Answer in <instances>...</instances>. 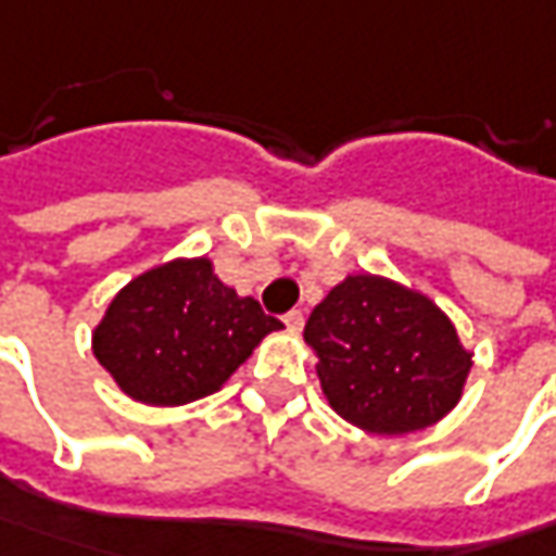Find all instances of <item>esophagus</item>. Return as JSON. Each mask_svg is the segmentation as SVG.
<instances>
[{"instance_id":"esophagus-1","label":"esophagus","mask_w":556,"mask_h":556,"mask_svg":"<svg viewBox=\"0 0 556 556\" xmlns=\"http://www.w3.org/2000/svg\"><path fill=\"white\" fill-rule=\"evenodd\" d=\"M282 320H286V326H289L292 332H299V329L304 326V314H302V311H289V314H286Z\"/></svg>"}]
</instances>
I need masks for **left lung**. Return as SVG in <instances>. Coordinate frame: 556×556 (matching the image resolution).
I'll return each instance as SVG.
<instances>
[{
  "label": "left lung",
  "mask_w": 556,
  "mask_h": 556,
  "mask_svg": "<svg viewBox=\"0 0 556 556\" xmlns=\"http://www.w3.org/2000/svg\"><path fill=\"white\" fill-rule=\"evenodd\" d=\"M329 407L379 435L439 422L460 401L472 354L426 295L382 277H349L304 324Z\"/></svg>",
  "instance_id": "8db88e82"
}]
</instances>
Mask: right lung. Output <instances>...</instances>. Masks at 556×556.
Returning <instances> with one entry per match:
<instances>
[{
  "mask_svg": "<svg viewBox=\"0 0 556 556\" xmlns=\"http://www.w3.org/2000/svg\"><path fill=\"white\" fill-rule=\"evenodd\" d=\"M274 329H282L277 317L224 286L207 257H192L127 282L96 326L92 351L130 399L174 407L217 392Z\"/></svg>",
  "mask_w": 556,
  "mask_h": 556,
  "instance_id": "right-lung-1",
  "label": "right lung"
}]
</instances>
